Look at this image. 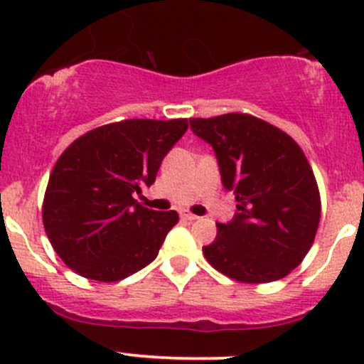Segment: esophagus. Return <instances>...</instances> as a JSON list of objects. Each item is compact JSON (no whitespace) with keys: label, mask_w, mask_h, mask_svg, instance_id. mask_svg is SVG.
<instances>
[{"label":"esophagus","mask_w":364,"mask_h":364,"mask_svg":"<svg viewBox=\"0 0 364 364\" xmlns=\"http://www.w3.org/2000/svg\"><path fill=\"white\" fill-rule=\"evenodd\" d=\"M179 216H181L183 220H188V222H193V220L199 218V216H196L193 213H190V211H185V209H183V211H179Z\"/></svg>","instance_id":"1"}]
</instances>
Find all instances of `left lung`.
<instances>
[{
  "label": "left lung",
  "instance_id": "1",
  "mask_svg": "<svg viewBox=\"0 0 364 364\" xmlns=\"http://www.w3.org/2000/svg\"><path fill=\"white\" fill-rule=\"evenodd\" d=\"M190 128L213 146L222 183L237 213L216 223V240L203 248L216 271L243 284L287 277L303 262L321 222V193L299 144L252 114L192 117Z\"/></svg>",
  "mask_w": 364,
  "mask_h": 364
}]
</instances>
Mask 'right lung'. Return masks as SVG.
Wrapping results in <instances>:
<instances>
[{"mask_svg":"<svg viewBox=\"0 0 364 364\" xmlns=\"http://www.w3.org/2000/svg\"><path fill=\"white\" fill-rule=\"evenodd\" d=\"M188 119H123L72 142L54 165L42 220L60 259L90 280L119 282L156 259L176 211L134 199L155 183L161 160Z\"/></svg>","mask_w":364,"mask_h":364,"instance_id":"obj_1","label":"right lung"}]
</instances>
